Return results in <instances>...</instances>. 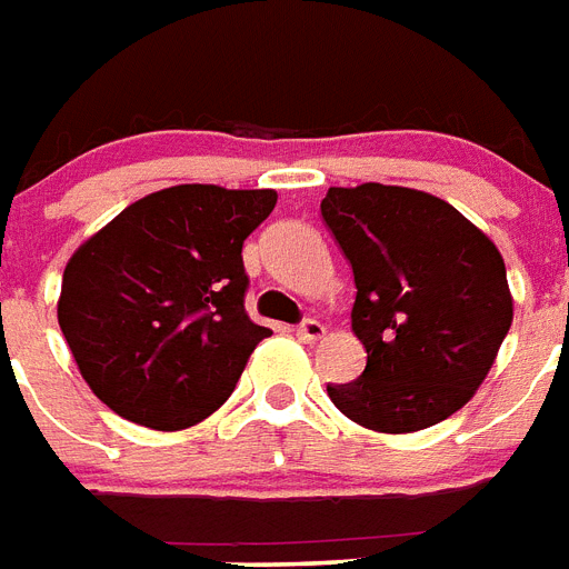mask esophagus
<instances>
[{
  "mask_svg": "<svg viewBox=\"0 0 569 569\" xmlns=\"http://www.w3.org/2000/svg\"><path fill=\"white\" fill-rule=\"evenodd\" d=\"M297 338L302 343H317V340L326 338V326L320 320H302L297 326Z\"/></svg>",
  "mask_w": 569,
  "mask_h": 569,
  "instance_id": "esophagus-1",
  "label": "esophagus"
}]
</instances>
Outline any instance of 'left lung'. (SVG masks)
<instances>
[{
  "label": "left lung",
  "mask_w": 569,
  "mask_h": 569,
  "mask_svg": "<svg viewBox=\"0 0 569 569\" xmlns=\"http://www.w3.org/2000/svg\"><path fill=\"white\" fill-rule=\"evenodd\" d=\"M322 220L352 263L361 379L329 385L363 429H429L465 408L515 320L493 240L443 199L397 184L329 188Z\"/></svg>",
  "instance_id": "obj_1"
}]
</instances>
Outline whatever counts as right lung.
Returning a JSON list of instances; mask_svg holds the SVG:
<instances>
[{
    "label": "right lung",
    "instance_id": "right-lung-1",
    "mask_svg": "<svg viewBox=\"0 0 569 569\" xmlns=\"http://www.w3.org/2000/svg\"><path fill=\"white\" fill-rule=\"evenodd\" d=\"M276 190L176 184L131 202L67 261L58 322L81 379L158 431L211 417L270 329L249 320L243 240Z\"/></svg>",
    "mask_w": 569,
    "mask_h": 569
}]
</instances>
